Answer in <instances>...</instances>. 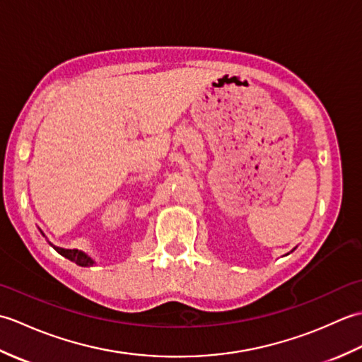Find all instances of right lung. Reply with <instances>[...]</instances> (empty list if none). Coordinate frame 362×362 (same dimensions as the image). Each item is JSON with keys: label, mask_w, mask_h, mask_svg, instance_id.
I'll list each match as a JSON object with an SVG mask.
<instances>
[{"label": "right lung", "mask_w": 362, "mask_h": 362, "mask_svg": "<svg viewBox=\"0 0 362 362\" xmlns=\"http://www.w3.org/2000/svg\"><path fill=\"white\" fill-rule=\"evenodd\" d=\"M51 245H52V244H51ZM52 247L56 249V252H59L60 255L68 258L70 261H73V263L79 264V266L87 267V266H91V264L95 263L93 259H91L88 255H86V253L81 252V250H76V249H62V247H56V245H52Z\"/></svg>", "instance_id": "1"}]
</instances>
